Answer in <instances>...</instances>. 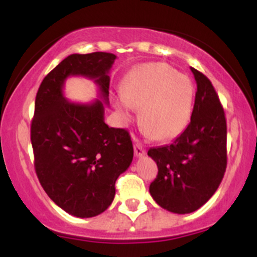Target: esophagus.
I'll return each mask as SVG.
<instances>
[{"label": "esophagus", "instance_id": "obj_1", "mask_svg": "<svg viewBox=\"0 0 257 257\" xmlns=\"http://www.w3.org/2000/svg\"><path fill=\"white\" fill-rule=\"evenodd\" d=\"M145 153H147V150L144 149L143 144L139 143L138 141H136V144H134V154H136L137 157H144Z\"/></svg>", "mask_w": 257, "mask_h": 257}]
</instances>
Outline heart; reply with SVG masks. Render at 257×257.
Returning a JSON list of instances; mask_svg holds the SVG:
<instances>
[{"label":"heart","mask_w":257,"mask_h":257,"mask_svg":"<svg viewBox=\"0 0 257 257\" xmlns=\"http://www.w3.org/2000/svg\"><path fill=\"white\" fill-rule=\"evenodd\" d=\"M116 108L125 120L132 108L141 109L139 123L157 141H169L183 132L193 108V83L165 63H148L134 69L123 85Z\"/></svg>","instance_id":"heart-1"}]
</instances>
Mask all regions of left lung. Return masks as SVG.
Instances as JSON below:
<instances>
[{
  "mask_svg": "<svg viewBox=\"0 0 257 257\" xmlns=\"http://www.w3.org/2000/svg\"><path fill=\"white\" fill-rule=\"evenodd\" d=\"M191 72L198 89L190 123L170 144L148 150L158 165L150 195L175 214L201 208L219 188L227 163L224 108L208 77L195 68Z\"/></svg>",
  "mask_w": 257,
  "mask_h": 257,
  "instance_id": "obj_1",
  "label": "left lung"
}]
</instances>
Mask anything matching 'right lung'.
Masks as SVG:
<instances>
[{
  "mask_svg": "<svg viewBox=\"0 0 257 257\" xmlns=\"http://www.w3.org/2000/svg\"><path fill=\"white\" fill-rule=\"evenodd\" d=\"M116 57L93 52L71 54L45 77L38 88L31 142L41 185L57 205L77 217H93L112 204L115 181L133 160L125 129L104 123L109 73ZM71 75L94 79L103 101L72 103L63 95Z\"/></svg>",
  "mask_w": 257,
  "mask_h": 257,
  "instance_id": "right-lung-1",
  "label": "right lung"
}]
</instances>
